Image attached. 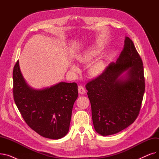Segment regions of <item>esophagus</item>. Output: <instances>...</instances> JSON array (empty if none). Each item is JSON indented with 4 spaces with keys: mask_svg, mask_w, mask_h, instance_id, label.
Here are the masks:
<instances>
[{
    "mask_svg": "<svg viewBox=\"0 0 159 159\" xmlns=\"http://www.w3.org/2000/svg\"><path fill=\"white\" fill-rule=\"evenodd\" d=\"M78 91H79V94L83 95V94L85 93L86 90H85V89H84V87L82 86H79V88H78Z\"/></svg>",
    "mask_w": 159,
    "mask_h": 159,
    "instance_id": "obj_1",
    "label": "esophagus"
}]
</instances>
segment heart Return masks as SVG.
<instances>
[{"instance_id":"heart-1","label":"heart","mask_w":159,"mask_h":159,"mask_svg":"<svg viewBox=\"0 0 159 159\" xmlns=\"http://www.w3.org/2000/svg\"><path fill=\"white\" fill-rule=\"evenodd\" d=\"M101 46L99 45H96L89 48L87 51L79 55L77 57L79 61L82 63H88L92 61L93 58L98 55L101 52ZM71 69L73 71H77L78 70L77 67L72 64L71 66ZM105 70V63L102 60H99L93 64H91L89 68V73L91 77H98L101 75Z\"/></svg>"}]
</instances>
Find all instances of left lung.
Wrapping results in <instances>:
<instances>
[{"label":"left lung","mask_w":159,"mask_h":159,"mask_svg":"<svg viewBox=\"0 0 159 159\" xmlns=\"http://www.w3.org/2000/svg\"><path fill=\"white\" fill-rule=\"evenodd\" d=\"M92 120L99 135L108 136L126 128L139 113L145 90L143 61L133 41L125 37L116 62L86 86Z\"/></svg>","instance_id":"1"}]
</instances>
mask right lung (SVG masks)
I'll list each match as a JSON object with an SVG mask.
<instances>
[{
    "mask_svg": "<svg viewBox=\"0 0 159 159\" xmlns=\"http://www.w3.org/2000/svg\"><path fill=\"white\" fill-rule=\"evenodd\" d=\"M13 79L14 101L28 126L45 138L57 140L66 136L78 97L76 83L60 82L44 88H33L25 80L19 61Z\"/></svg>",
    "mask_w": 159,
    "mask_h": 159,
    "instance_id": "obj_1",
    "label": "right lung"
}]
</instances>
